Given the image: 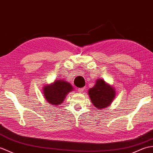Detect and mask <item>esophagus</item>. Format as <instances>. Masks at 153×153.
<instances>
[{"label":"esophagus","mask_w":153,"mask_h":153,"mask_svg":"<svg viewBox=\"0 0 153 153\" xmlns=\"http://www.w3.org/2000/svg\"><path fill=\"white\" fill-rule=\"evenodd\" d=\"M77 90H78V92H79V93H83V91L85 90V88H84V87H83V88H78Z\"/></svg>","instance_id":"34e87169"}]
</instances>
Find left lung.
Returning a JSON list of instances; mask_svg holds the SVG:
<instances>
[{"label":"left lung","mask_w":153,"mask_h":153,"mask_svg":"<svg viewBox=\"0 0 153 153\" xmlns=\"http://www.w3.org/2000/svg\"><path fill=\"white\" fill-rule=\"evenodd\" d=\"M115 93L114 87L100 79H97L94 86L88 91L91 102L98 109L108 107L114 100Z\"/></svg>","instance_id":"1"}]
</instances>
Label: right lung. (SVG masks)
<instances>
[{
    "mask_svg": "<svg viewBox=\"0 0 153 153\" xmlns=\"http://www.w3.org/2000/svg\"><path fill=\"white\" fill-rule=\"evenodd\" d=\"M73 91L71 84L66 81L58 79L43 88V93L46 101L53 105H59L63 102L70 91Z\"/></svg>",
    "mask_w": 153,
    "mask_h": 153,
    "instance_id": "add662e5",
    "label": "right lung"
}]
</instances>
